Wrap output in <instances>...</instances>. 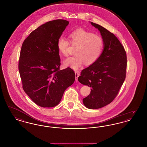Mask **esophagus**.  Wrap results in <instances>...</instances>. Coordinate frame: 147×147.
<instances>
[{"mask_svg":"<svg viewBox=\"0 0 147 147\" xmlns=\"http://www.w3.org/2000/svg\"><path fill=\"white\" fill-rule=\"evenodd\" d=\"M75 74H76V80L78 81V77L79 76V72H78V71H76L75 72Z\"/></svg>","mask_w":147,"mask_h":147,"instance_id":"34e87169","label":"esophagus"}]
</instances>
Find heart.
Segmentation results:
<instances>
[{"label":"heart","mask_w":147,"mask_h":147,"mask_svg":"<svg viewBox=\"0 0 147 147\" xmlns=\"http://www.w3.org/2000/svg\"><path fill=\"white\" fill-rule=\"evenodd\" d=\"M70 43L65 37L60 36L57 41V46L59 53L68 56L70 44L77 46L74 56L69 57L63 61L65 67H69L74 70L79 69L84 62L90 65L96 62L101 55L104 46L102 38L97 34L78 28L69 34Z\"/></svg>","instance_id":"obj_1"}]
</instances>
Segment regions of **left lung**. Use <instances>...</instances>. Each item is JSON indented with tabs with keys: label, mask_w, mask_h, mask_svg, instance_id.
I'll use <instances>...</instances> for the list:
<instances>
[{
	"label": "left lung",
	"mask_w": 147,
	"mask_h": 147,
	"mask_svg": "<svg viewBox=\"0 0 147 147\" xmlns=\"http://www.w3.org/2000/svg\"><path fill=\"white\" fill-rule=\"evenodd\" d=\"M99 30L104 40L102 53L98 61L82 70L78 80L91 88L83 99L89 109H98L109 104L116 98L126 78L127 56L123 46L113 34L91 22Z\"/></svg>",
	"instance_id": "1"
}]
</instances>
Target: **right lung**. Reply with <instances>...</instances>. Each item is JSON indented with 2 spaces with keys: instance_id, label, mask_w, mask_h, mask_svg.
<instances>
[{
  "instance_id": "add662e5",
  "label": "right lung",
  "mask_w": 147,
  "mask_h": 147,
  "mask_svg": "<svg viewBox=\"0 0 147 147\" xmlns=\"http://www.w3.org/2000/svg\"><path fill=\"white\" fill-rule=\"evenodd\" d=\"M69 21L58 19L43 24L30 33L22 45L19 71L22 88L42 107L58 105L65 89L73 84L75 73L70 68L60 70L57 43Z\"/></svg>"
}]
</instances>
